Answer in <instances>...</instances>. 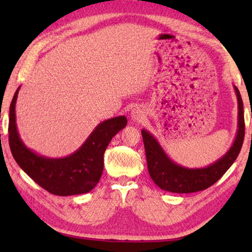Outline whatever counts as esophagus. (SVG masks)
<instances>
[{
    "label": "esophagus",
    "instance_id": "1",
    "mask_svg": "<svg viewBox=\"0 0 252 252\" xmlns=\"http://www.w3.org/2000/svg\"><path fill=\"white\" fill-rule=\"evenodd\" d=\"M143 118H144V112L141 108H138V106H136V108L132 110V112H131L132 120L136 121V122H141L143 120Z\"/></svg>",
    "mask_w": 252,
    "mask_h": 252
}]
</instances>
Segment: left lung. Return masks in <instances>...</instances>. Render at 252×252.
<instances>
[{
	"instance_id": "8db88e82",
	"label": "left lung",
	"mask_w": 252,
	"mask_h": 252,
	"mask_svg": "<svg viewBox=\"0 0 252 252\" xmlns=\"http://www.w3.org/2000/svg\"><path fill=\"white\" fill-rule=\"evenodd\" d=\"M238 101V130L236 139L225 155L204 168H186L173 162L150 132L142 130L149 174L153 182L164 191L174 193L198 192L211 187L223 176L236 161L245 139L244 103L238 88L234 87Z\"/></svg>"
}]
</instances>
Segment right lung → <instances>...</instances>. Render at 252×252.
Wrapping results in <instances>:
<instances>
[{
	"label": "right lung",
	"mask_w": 252,
	"mask_h": 252,
	"mask_svg": "<svg viewBox=\"0 0 252 252\" xmlns=\"http://www.w3.org/2000/svg\"><path fill=\"white\" fill-rule=\"evenodd\" d=\"M18 88L10 105L8 143L20 168L50 193L73 195L90 192L103 172V155L111 140L126 126L125 116L99 123L84 143L64 158H48L32 151L20 138L16 126L15 103Z\"/></svg>",
	"instance_id": "add662e5"
}]
</instances>
